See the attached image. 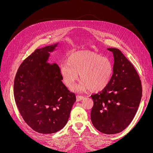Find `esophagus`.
<instances>
[{"label":"esophagus","instance_id":"34e87169","mask_svg":"<svg viewBox=\"0 0 153 153\" xmlns=\"http://www.w3.org/2000/svg\"><path fill=\"white\" fill-rule=\"evenodd\" d=\"M84 96H79V95L76 96V101H81V100H84Z\"/></svg>","mask_w":153,"mask_h":153}]
</instances>
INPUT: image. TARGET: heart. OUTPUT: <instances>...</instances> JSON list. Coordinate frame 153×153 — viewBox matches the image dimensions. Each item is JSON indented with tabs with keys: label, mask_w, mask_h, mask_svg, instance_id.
Returning a JSON list of instances; mask_svg holds the SVG:
<instances>
[{
	"label": "heart",
	"mask_w": 153,
	"mask_h": 153,
	"mask_svg": "<svg viewBox=\"0 0 153 153\" xmlns=\"http://www.w3.org/2000/svg\"><path fill=\"white\" fill-rule=\"evenodd\" d=\"M114 65L110 60L92 52H75L60 66V74L65 85L73 89L79 75L80 91H102L112 79Z\"/></svg>",
	"instance_id": "obj_1"
}]
</instances>
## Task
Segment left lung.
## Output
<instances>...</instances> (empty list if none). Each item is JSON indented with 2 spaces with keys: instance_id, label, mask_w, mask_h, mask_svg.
Listing matches in <instances>:
<instances>
[{
  "instance_id": "obj_1",
  "label": "left lung",
  "mask_w": 153,
  "mask_h": 153,
  "mask_svg": "<svg viewBox=\"0 0 153 153\" xmlns=\"http://www.w3.org/2000/svg\"><path fill=\"white\" fill-rule=\"evenodd\" d=\"M114 58V73L109 84L91 96L93 126L100 132L112 135L121 132L132 121L142 97V85L135 68L117 48H110Z\"/></svg>"
}]
</instances>
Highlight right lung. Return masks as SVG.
I'll list each match as a JSON object with an SVG mask.
<instances>
[{
	"label": "right lung",
	"mask_w": 153,
	"mask_h": 153,
	"mask_svg": "<svg viewBox=\"0 0 153 153\" xmlns=\"http://www.w3.org/2000/svg\"><path fill=\"white\" fill-rule=\"evenodd\" d=\"M58 44L36 49L21 64L14 82V96L23 119L43 134L62 129L76 101L75 94L62 83L57 64L48 62Z\"/></svg>",
	"instance_id": "right-lung-1"
}]
</instances>
